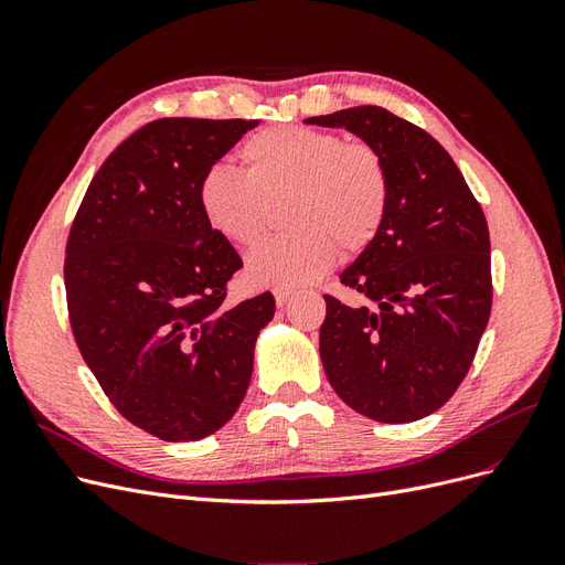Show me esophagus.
I'll return each instance as SVG.
<instances>
[{
    "instance_id": "1",
    "label": "esophagus",
    "mask_w": 565,
    "mask_h": 565,
    "mask_svg": "<svg viewBox=\"0 0 565 565\" xmlns=\"http://www.w3.org/2000/svg\"><path fill=\"white\" fill-rule=\"evenodd\" d=\"M273 295H276V303H278V306H285L287 299H289L287 289H276V292H273Z\"/></svg>"
}]
</instances>
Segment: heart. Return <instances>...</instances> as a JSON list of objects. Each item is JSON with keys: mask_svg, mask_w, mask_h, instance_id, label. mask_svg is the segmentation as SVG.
I'll return each instance as SVG.
<instances>
[{"mask_svg": "<svg viewBox=\"0 0 565 565\" xmlns=\"http://www.w3.org/2000/svg\"><path fill=\"white\" fill-rule=\"evenodd\" d=\"M245 172L204 169L198 202L224 241L252 247L266 233L270 204H282V226L247 259L256 285L301 287L332 268L339 249L358 254L380 235L391 200L384 158L370 143H347L311 127H270L249 136Z\"/></svg>", "mask_w": 565, "mask_h": 565, "instance_id": "b5f03b06", "label": "heart"}]
</instances>
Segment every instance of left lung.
<instances>
[{"instance_id": "1", "label": "left lung", "mask_w": 565, "mask_h": 565, "mask_svg": "<svg viewBox=\"0 0 565 565\" xmlns=\"http://www.w3.org/2000/svg\"><path fill=\"white\" fill-rule=\"evenodd\" d=\"M344 127L380 150L391 200L374 243L341 273L370 299L324 295L322 367L337 396L374 422L405 424L450 401L492 309L490 235L481 204L431 134L380 106L306 119Z\"/></svg>"}]
</instances>
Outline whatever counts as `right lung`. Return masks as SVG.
<instances>
[{
    "label": "right lung",
    "instance_id": "right-lung-1",
    "mask_svg": "<svg viewBox=\"0 0 565 565\" xmlns=\"http://www.w3.org/2000/svg\"><path fill=\"white\" fill-rule=\"evenodd\" d=\"M256 119L162 117L100 164L65 245L77 349L146 434L200 440L243 403L270 292L226 303L241 254L202 216L198 185Z\"/></svg>",
    "mask_w": 565,
    "mask_h": 565
}]
</instances>
